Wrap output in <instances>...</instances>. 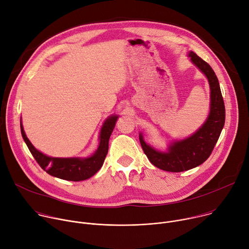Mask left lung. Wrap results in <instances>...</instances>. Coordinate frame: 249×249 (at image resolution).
Returning a JSON list of instances; mask_svg holds the SVG:
<instances>
[{"mask_svg": "<svg viewBox=\"0 0 249 249\" xmlns=\"http://www.w3.org/2000/svg\"><path fill=\"white\" fill-rule=\"evenodd\" d=\"M192 63L207 77L211 89L210 113L204 124L190 137L171 143L166 152L152 148L140 134V143L149 160L157 167L170 172H180L202 164L214 150L225 125L226 109L218 78L211 66L189 52Z\"/></svg>", "mask_w": 249, "mask_h": 249, "instance_id": "8db88e82", "label": "left lung"}]
</instances>
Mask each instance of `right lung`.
Here are the masks:
<instances>
[{
    "instance_id": "add662e5",
    "label": "right lung",
    "mask_w": 249,
    "mask_h": 249,
    "mask_svg": "<svg viewBox=\"0 0 249 249\" xmlns=\"http://www.w3.org/2000/svg\"><path fill=\"white\" fill-rule=\"evenodd\" d=\"M117 115H111L103 123L99 134V146L89 158H52L37 151L27 139L22 124L20 131L22 138L31 155L48 174L69 181H82L94 175L102 166L108 152V141L115 127Z\"/></svg>"
}]
</instances>
